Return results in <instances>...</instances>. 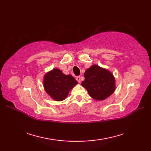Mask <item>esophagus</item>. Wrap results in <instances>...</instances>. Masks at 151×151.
I'll list each match as a JSON object with an SVG mask.
<instances>
[{"label":"esophagus","mask_w":151,"mask_h":151,"mask_svg":"<svg viewBox=\"0 0 151 151\" xmlns=\"http://www.w3.org/2000/svg\"><path fill=\"white\" fill-rule=\"evenodd\" d=\"M76 80L78 81V83H81V76H76Z\"/></svg>","instance_id":"esophagus-1"}]
</instances>
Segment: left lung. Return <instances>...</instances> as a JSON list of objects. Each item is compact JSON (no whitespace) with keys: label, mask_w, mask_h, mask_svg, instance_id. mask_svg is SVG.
Masks as SVG:
<instances>
[{"label":"left lung","mask_w":151,"mask_h":151,"mask_svg":"<svg viewBox=\"0 0 151 151\" xmlns=\"http://www.w3.org/2000/svg\"><path fill=\"white\" fill-rule=\"evenodd\" d=\"M84 77L82 86L87 89L90 97L95 100H104L115 91L114 75L107 69L97 65H93L86 69Z\"/></svg>","instance_id":"1"}]
</instances>
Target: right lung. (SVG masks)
Listing matches in <instances>:
<instances>
[{
	"mask_svg": "<svg viewBox=\"0 0 151 151\" xmlns=\"http://www.w3.org/2000/svg\"><path fill=\"white\" fill-rule=\"evenodd\" d=\"M78 82L70 75H65L58 69H54L44 76L45 90L54 100L62 101Z\"/></svg>",
	"mask_w": 151,
	"mask_h": 151,
	"instance_id": "1",
	"label": "right lung"
}]
</instances>
